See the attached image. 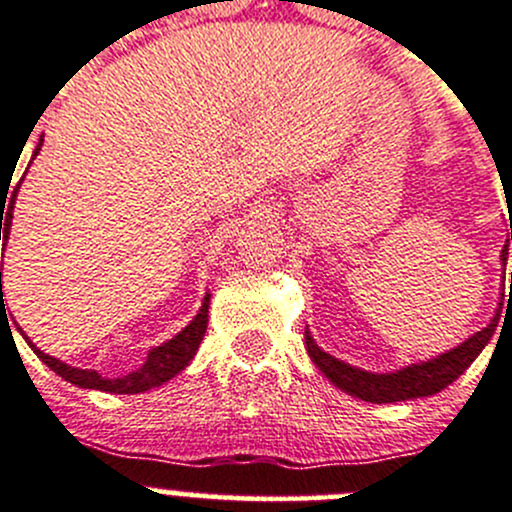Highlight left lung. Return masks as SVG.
<instances>
[{
	"mask_svg": "<svg viewBox=\"0 0 512 512\" xmlns=\"http://www.w3.org/2000/svg\"><path fill=\"white\" fill-rule=\"evenodd\" d=\"M512 241V229L510 239ZM508 241L503 246V254L500 261L508 263ZM505 288V281H503ZM512 288V278H510ZM500 308L503 301L495 308V316L490 318V323L485 328H480L478 333H473L470 338H465L460 346L450 348V351L440 353V356L428 358V361L411 363V366H403L398 371L388 373H371L363 371V368L351 366V363H343L338 358H333L331 353L323 351L316 341H313L311 331L306 328V351L311 356V361L316 363L318 371L328 378L336 388H341L343 393L353 398H361L366 403H398V401H411V398H426L433 393H440L443 388H448L455 378H460L465 373V368L480 356L485 346L493 338L495 326L500 321Z\"/></svg>",
	"mask_w": 512,
	"mask_h": 512,
	"instance_id": "1",
	"label": "left lung"
}]
</instances>
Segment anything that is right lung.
<instances>
[{"label": "right lung", "instance_id": "obj_1", "mask_svg": "<svg viewBox=\"0 0 512 512\" xmlns=\"http://www.w3.org/2000/svg\"><path fill=\"white\" fill-rule=\"evenodd\" d=\"M42 141L39 139L37 149H34L32 159L34 156L42 151ZM32 164V161H29ZM27 174V171H24ZM24 176L19 179L17 189H14V194L4 196L0 194V206H2V214H0V241L2 246H7L9 241V229H12V211H14V201H17V191L19 186H22ZM7 205L8 209L4 210L3 206ZM5 221V226H1V221ZM209 301H211V293H206L204 296V303H201L199 313L194 316V321L189 323L186 328H181L179 333H176L174 338H169L166 343H161V346L151 348L149 356H146V361L141 363L139 368H134L131 373H124V376H104V373L94 371V368H74L69 366V363L59 361V358L49 356V353L39 351L37 346H34L32 341H29L27 336H24L22 328H17L19 333L24 336V341L29 343V348H32L34 353L39 356V361L47 363L49 368H52L57 376H62L64 381H69L72 386L77 388H91V391H104V393H121V396H134V393H144V391H151V388H159L164 386L166 381H171L174 376H179L181 371H184L186 366L191 363V358L196 356V351H199L201 341H204V333H206V326H209ZM7 311L4 308V291H2V271H0V313Z\"/></svg>", "mask_w": 512, "mask_h": 512}]
</instances>
